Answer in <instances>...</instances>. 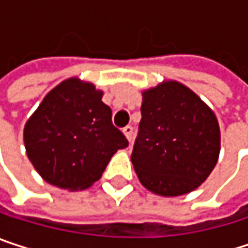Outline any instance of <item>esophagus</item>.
<instances>
[{
	"mask_svg": "<svg viewBox=\"0 0 248 248\" xmlns=\"http://www.w3.org/2000/svg\"><path fill=\"white\" fill-rule=\"evenodd\" d=\"M124 136H126V139L129 142H132V139H133V127L132 126H126V127H124Z\"/></svg>",
	"mask_w": 248,
	"mask_h": 248,
	"instance_id": "1",
	"label": "esophagus"
}]
</instances>
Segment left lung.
Instances as JSON below:
<instances>
[{
  "label": "left lung",
  "mask_w": 248,
  "mask_h": 248,
  "mask_svg": "<svg viewBox=\"0 0 248 248\" xmlns=\"http://www.w3.org/2000/svg\"><path fill=\"white\" fill-rule=\"evenodd\" d=\"M132 164L149 191L176 197L198 188L220 154L214 112L188 87L165 81L143 92Z\"/></svg>",
  "instance_id": "1"
}]
</instances>
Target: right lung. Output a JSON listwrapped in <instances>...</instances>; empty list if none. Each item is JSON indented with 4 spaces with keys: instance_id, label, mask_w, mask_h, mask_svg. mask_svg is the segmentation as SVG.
Wrapping results in <instances>:
<instances>
[{
    "instance_id": "1",
    "label": "right lung",
    "mask_w": 248,
    "mask_h": 248,
    "mask_svg": "<svg viewBox=\"0 0 248 248\" xmlns=\"http://www.w3.org/2000/svg\"><path fill=\"white\" fill-rule=\"evenodd\" d=\"M92 83L69 78L54 87L24 127L28 159L51 185L83 189L100 179L110 158L129 145Z\"/></svg>"
}]
</instances>
